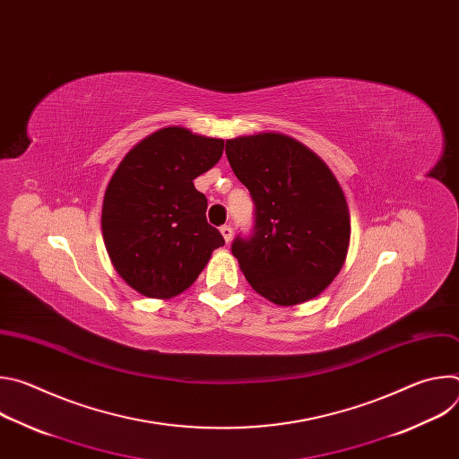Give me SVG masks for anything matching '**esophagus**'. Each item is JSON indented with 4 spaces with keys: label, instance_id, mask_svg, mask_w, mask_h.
<instances>
[{
    "label": "esophagus",
    "instance_id": "esophagus-1",
    "mask_svg": "<svg viewBox=\"0 0 459 459\" xmlns=\"http://www.w3.org/2000/svg\"><path fill=\"white\" fill-rule=\"evenodd\" d=\"M220 232H221V236L225 238L227 243L232 239V227H230V225H223V227L220 229Z\"/></svg>",
    "mask_w": 459,
    "mask_h": 459
}]
</instances>
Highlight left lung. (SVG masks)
<instances>
[{
	"label": "left lung",
	"mask_w": 459,
	"mask_h": 459,
	"mask_svg": "<svg viewBox=\"0 0 459 459\" xmlns=\"http://www.w3.org/2000/svg\"><path fill=\"white\" fill-rule=\"evenodd\" d=\"M227 160L254 202V229L232 241L252 289L276 305L316 298L342 271L351 216L321 158L274 133L227 140Z\"/></svg>",
	"instance_id": "8db88e82"
}]
</instances>
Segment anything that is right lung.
I'll return each instance as SVG.
<instances>
[{
	"instance_id": "right-lung-1",
	"label": "right lung",
	"mask_w": 459,
	"mask_h": 459,
	"mask_svg": "<svg viewBox=\"0 0 459 459\" xmlns=\"http://www.w3.org/2000/svg\"><path fill=\"white\" fill-rule=\"evenodd\" d=\"M223 140L167 126L126 152L103 198L101 230L117 274L143 296L186 290L225 239L207 223L194 179L223 154Z\"/></svg>"
}]
</instances>
